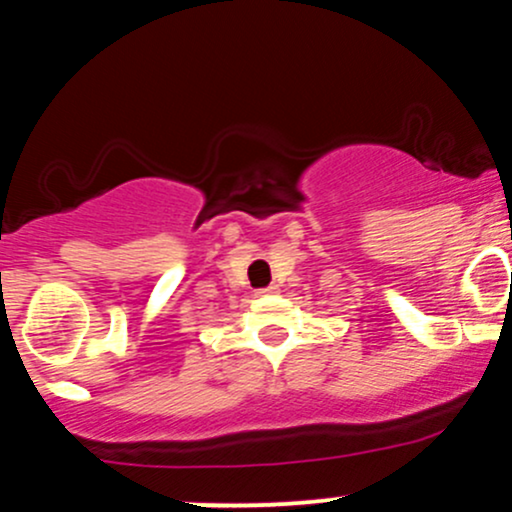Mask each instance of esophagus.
I'll return each instance as SVG.
<instances>
[{
  "mask_svg": "<svg viewBox=\"0 0 512 512\" xmlns=\"http://www.w3.org/2000/svg\"><path fill=\"white\" fill-rule=\"evenodd\" d=\"M258 293H263V295L278 293V285H268V288H261V290H258Z\"/></svg>",
  "mask_w": 512,
  "mask_h": 512,
  "instance_id": "obj_1",
  "label": "esophagus"
}]
</instances>
